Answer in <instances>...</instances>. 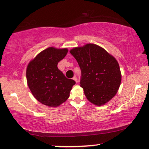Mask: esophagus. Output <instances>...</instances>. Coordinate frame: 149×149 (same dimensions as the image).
I'll return each instance as SVG.
<instances>
[{
    "label": "esophagus",
    "mask_w": 149,
    "mask_h": 149,
    "mask_svg": "<svg viewBox=\"0 0 149 149\" xmlns=\"http://www.w3.org/2000/svg\"><path fill=\"white\" fill-rule=\"evenodd\" d=\"M73 80H74L75 81H76V82H78V78H77V77H76V76H74V77H73Z\"/></svg>",
    "instance_id": "34e87169"
}]
</instances>
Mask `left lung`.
<instances>
[{
    "mask_svg": "<svg viewBox=\"0 0 149 149\" xmlns=\"http://www.w3.org/2000/svg\"><path fill=\"white\" fill-rule=\"evenodd\" d=\"M70 53L81 69L80 86L86 97L97 106L108 102L119 88L121 73L117 61L97 45L88 43Z\"/></svg>",
    "mask_w": 149,
    "mask_h": 149,
    "instance_id": "8db88e82",
    "label": "left lung"
}]
</instances>
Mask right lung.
I'll list each match as a JSON object with an SVG mask.
<instances>
[{
  "label": "right lung",
  "mask_w": 149,
  "mask_h": 149,
  "mask_svg": "<svg viewBox=\"0 0 149 149\" xmlns=\"http://www.w3.org/2000/svg\"><path fill=\"white\" fill-rule=\"evenodd\" d=\"M67 52V48L48 47L28 65V86L35 98L45 106H60L69 98L72 86L76 84L72 79L67 78L57 67Z\"/></svg>",
  "instance_id": "right-lung-1"
}]
</instances>
